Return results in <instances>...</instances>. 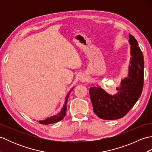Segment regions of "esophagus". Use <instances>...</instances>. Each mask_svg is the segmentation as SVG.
Returning <instances> with one entry per match:
<instances>
[{
    "instance_id": "esophagus-1",
    "label": "esophagus",
    "mask_w": 152,
    "mask_h": 152,
    "mask_svg": "<svg viewBox=\"0 0 152 152\" xmlns=\"http://www.w3.org/2000/svg\"><path fill=\"white\" fill-rule=\"evenodd\" d=\"M80 81H81V82H85L87 79H86V77L85 76H80Z\"/></svg>"
}]
</instances>
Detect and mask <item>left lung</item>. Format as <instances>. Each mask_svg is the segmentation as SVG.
<instances>
[{
    "instance_id": "left-lung-1",
    "label": "left lung",
    "mask_w": 152,
    "mask_h": 152,
    "mask_svg": "<svg viewBox=\"0 0 152 152\" xmlns=\"http://www.w3.org/2000/svg\"><path fill=\"white\" fill-rule=\"evenodd\" d=\"M131 65L127 78L121 80L117 94H108L100 87H91L89 95L93 111L106 120L121 118L129 112L140 98L144 86V57L137 40L129 34Z\"/></svg>"
}]
</instances>
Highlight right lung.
Wrapping results in <instances>:
<instances>
[{"label": "right lung", "mask_w": 152, "mask_h": 152, "mask_svg": "<svg viewBox=\"0 0 152 152\" xmlns=\"http://www.w3.org/2000/svg\"><path fill=\"white\" fill-rule=\"evenodd\" d=\"M71 91H69V93H68V95H66V100H65V102H64V104L63 106V107L61 110V111L57 114L56 115L51 116L50 118H48L47 119L44 121H40L39 123L43 125H48V124H54V123H56L57 121H59L64 118V116L66 115V104H67V101H68V98H69V94Z\"/></svg>", "instance_id": "add662e5"}]
</instances>
